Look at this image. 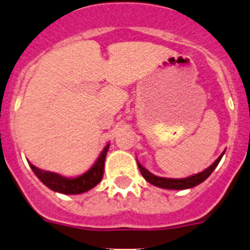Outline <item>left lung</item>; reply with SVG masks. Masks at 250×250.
<instances>
[{"label": "left lung", "mask_w": 250, "mask_h": 250, "mask_svg": "<svg viewBox=\"0 0 250 250\" xmlns=\"http://www.w3.org/2000/svg\"><path fill=\"white\" fill-rule=\"evenodd\" d=\"M224 152H222V154L217 157L216 161H215L211 166L208 167L207 169H204V171L200 172V173L194 174V176L187 177V178H182V179L164 178V177L155 176V174L150 173L146 168H144L139 162H138V167H139L140 173L143 174V177H144L149 183H151L152 186L160 187V188H165V189H188V188H192V187H195L198 186V184L202 183V182H204L205 179L212 173V171H214V169L216 168L217 165H219L220 160H221L222 156H224Z\"/></svg>", "instance_id": "obj_1"}]
</instances>
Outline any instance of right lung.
<instances>
[{
    "mask_svg": "<svg viewBox=\"0 0 250 250\" xmlns=\"http://www.w3.org/2000/svg\"><path fill=\"white\" fill-rule=\"evenodd\" d=\"M108 147H110V144L106 145L105 149L103 150V152L99 156L98 161L93 165V167L89 171H86L85 173H83L79 177H76V178H66V177L61 176L58 173L42 171V169L38 168V167H35L31 164L30 167L34 171V173L38 176V178L46 187H48L50 189L62 193V194H81V193H84L94 188L103 178L104 167H105V157L106 154H107Z\"/></svg>",
    "mask_w": 250,
    "mask_h": 250,
    "instance_id": "right-lung-1",
    "label": "right lung"
}]
</instances>
